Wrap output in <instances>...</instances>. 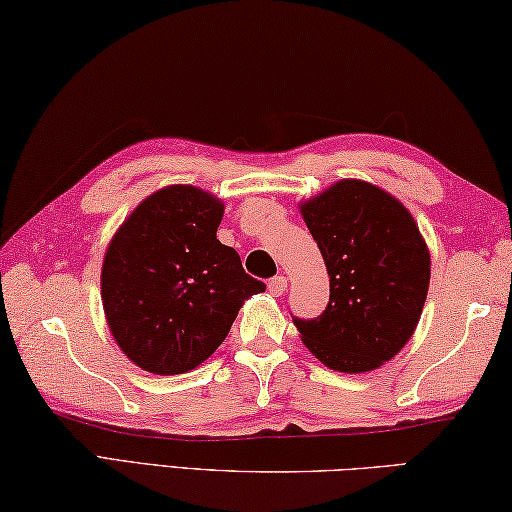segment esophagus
Wrapping results in <instances>:
<instances>
[{"instance_id":"obj_1","label":"esophagus","mask_w":512,"mask_h":512,"mask_svg":"<svg viewBox=\"0 0 512 512\" xmlns=\"http://www.w3.org/2000/svg\"><path fill=\"white\" fill-rule=\"evenodd\" d=\"M268 291L273 295H282L286 291V277L284 275H275L268 280Z\"/></svg>"}]
</instances>
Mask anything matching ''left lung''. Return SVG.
I'll use <instances>...</instances> for the list:
<instances>
[{"label": "left lung", "mask_w": 512, "mask_h": 512, "mask_svg": "<svg viewBox=\"0 0 512 512\" xmlns=\"http://www.w3.org/2000/svg\"><path fill=\"white\" fill-rule=\"evenodd\" d=\"M302 217L329 271V304L293 318L324 365L360 374L412 338L430 286V253L401 201L365 181H340L306 201Z\"/></svg>", "instance_id": "1"}]
</instances>
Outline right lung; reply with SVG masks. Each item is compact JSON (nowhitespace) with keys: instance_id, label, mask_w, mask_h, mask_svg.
I'll list each match as a JSON object with an SVG mask.
<instances>
[{"instance_id":"right-lung-1","label":"right lung","mask_w":512,"mask_h":512,"mask_svg":"<svg viewBox=\"0 0 512 512\" xmlns=\"http://www.w3.org/2000/svg\"><path fill=\"white\" fill-rule=\"evenodd\" d=\"M224 203L170 185L138 206L111 239L100 286L118 347L152 374H185L226 340L244 300L266 291L235 248L217 239Z\"/></svg>"}]
</instances>
